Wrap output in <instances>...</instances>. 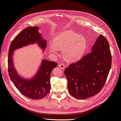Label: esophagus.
Returning <instances> with one entry per match:
<instances>
[{
    "instance_id": "34e87169",
    "label": "esophagus",
    "mask_w": 121,
    "mask_h": 121,
    "mask_svg": "<svg viewBox=\"0 0 121 121\" xmlns=\"http://www.w3.org/2000/svg\"><path fill=\"white\" fill-rule=\"evenodd\" d=\"M59 67L61 69H64L65 68V65H64V64L61 63L59 65Z\"/></svg>"
}]
</instances>
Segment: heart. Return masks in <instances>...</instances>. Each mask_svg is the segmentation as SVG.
Segmentation results:
<instances>
[{"instance_id": "heart-1", "label": "heart", "mask_w": 121, "mask_h": 121, "mask_svg": "<svg viewBox=\"0 0 121 121\" xmlns=\"http://www.w3.org/2000/svg\"><path fill=\"white\" fill-rule=\"evenodd\" d=\"M53 42L50 44L51 52L56 54L58 47L62 49L64 59L68 62L80 60L84 55L87 46L86 38L70 30L59 32L54 37Z\"/></svg>"}]
</instances>
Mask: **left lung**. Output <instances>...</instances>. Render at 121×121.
Returning a JSON list of instances; mask_svg holds the SVG:
<instances>
[{
	"instance_id": "1",
	"label": "left lung",
	"mask_w": 121,
	"mask_h": 121,
	"mask_svg": "<svg viewBox=\"0 0 121 121\" xmlns=\"http://www.w3.org/2000/svg\"><path fill=\"white\" fill-rule=\"evenodd\" d=\"M111 63L109 43L100 35L92 47V52L65 69L69 93L78 99L96 95L104 86Z\"/></svg>"
}]
</instances>
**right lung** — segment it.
<instances>
[{"label": "right lung", "mask_w": 121, "mask_h": 121, "mask_svg": "<svg viewBox=\"0 0 121 121\" xmlns=\"http://www.w3.org/2000/svg\"><path fill=\"white\" fill-rule=\"evenodd\" d=\"M38 30V27H28L20 32L11 42L8 56V73L12 82L21 94L33 100L41 99L49 93L51 88L50 77L52 70L58 64L43 59L35 77L26 79L17 72L13 56L16 49L30 44L37 43L42 50L46 49L47 40L43 39Z\"/></svg>", "instance_id": "add662e5"}]
</instances>
